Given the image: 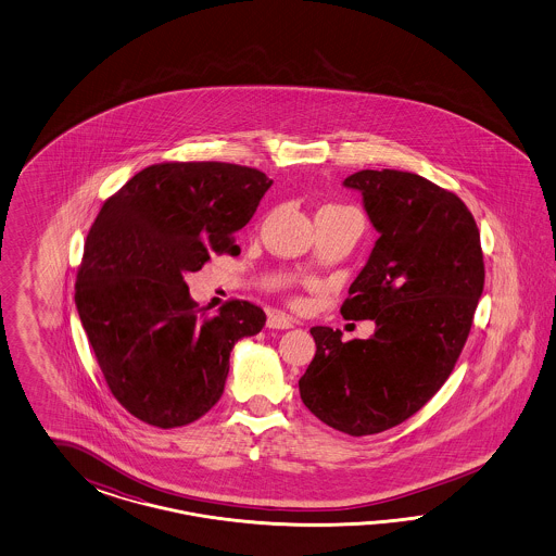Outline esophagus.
<instances>
[{"label": "esophagus", "mask_w": 556, "mask_h": 556, "mask_svg": "<svg viewBox=\"0 0 556 556\" xmlns=\"http://www.w3.org/2000/svg\"><path fill=\"white\" fill-rule=\"evenodd\" d=\"M293 324L295 320L283 312H270L269 318H267V326L273 330H289V328H293Z\"/></svg>", "instance_id": "obj_1"}]
</instances>
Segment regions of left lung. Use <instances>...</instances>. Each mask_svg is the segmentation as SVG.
<instances>
[{"instance_id":"left-lung-1","label":"left lung","mask_w":556,"mask_h":556,"mask_svg":"<svg viewBox=\"0 0 556 556\" xmlns=\"http://www.w3.org/2000/svg\"><path fill=\"white\" fill-rule=\"evenodd\" d=\"M379 238L340 314L375 320L367 340L314 326L316 354L300 379L305 407L351 437L412 418L455 369L485 283L479 228L465 202L416 173L358 170Z\"/></svg>"}]
</instances>
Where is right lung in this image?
<instances>
[{
	"mask_svg": "<svg viewBox=\"0 0 556 556\" xmlns=\"http://www.w3.org/2000/svg\"><path fill=\"white\" fill-rule=\"evenodd\" d=\"M270 184L258 168L175 161L142 168L101 205L75 303L108 388L138 420L167 430L202 418L224 393L235 342L265 326L244 300L207 314L186 275L240 254L235 232Z\"/></svg>",
	"mask_w": 556,
	"mask_h": 556,
	"instance_id": "1",
	"label": "right lung"
}]
</instances>
